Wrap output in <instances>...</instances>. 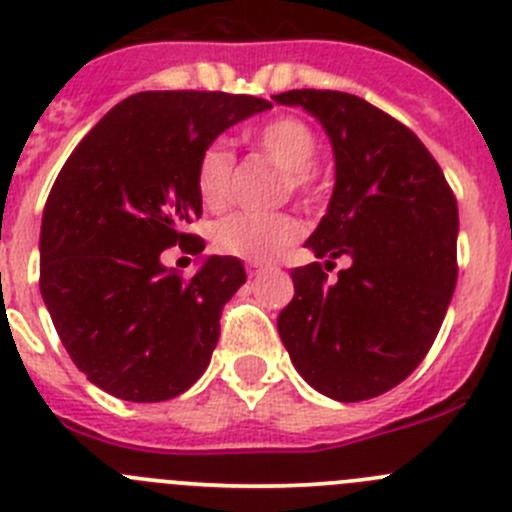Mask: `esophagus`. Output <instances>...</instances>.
Returning a JSON list of instances; mask_svg holds the SVG:
<instances>
[{"instance_id": "34e87169", "label": "esophagus", "mask_w": 512, "mask_h": 512, "mask_svg": "<svg viewBox=\"0 0 512 512\" xmlns=\"http://www.w3.org/2000/svg\"><path fill=\"white\" fill-rule=\"evenodd\" d=\"M265 270H267V265H260V262H250V265H247V275H250V277L262 275Z\"/></svg>"}]
</instances>
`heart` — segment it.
<instances>
[{
	"instance_id": "1",
	"label": "heart",
	"mask_w": 512,
	"mask_h": 512,
	"mask_svg": "<svg viewBox=\"0 0 512 512\" xmlns=\"http://www.w3.org/2000/svg\"><path fill=\"white\" fill-rule=\"evenodd\" d=\"M250 142L265 160L282 170L285 190L312 195L317 137L310 130V124L285 114L257 127L250 135ZM232 177H235V157L227 150V145L215 142L207 147L197 162V192L205 207L220 210L227 205L232 195ZM300 232V222L287 212H272V215L235 212L215 222L212 245L222 255L240 257L247 262H267L295 245Z\"/></svg>"
}]
</instances>
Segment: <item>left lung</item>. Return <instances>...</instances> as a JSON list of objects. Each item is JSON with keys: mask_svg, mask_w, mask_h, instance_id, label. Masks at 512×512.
<instances>
[{"mask_svg": "<svg viewBox=\"0 0 512 512\" xmlns=\"http://www.w3.org/2000/svg\"><path fill=\"white\" fill-rule=\"evenodd\" d=\"M277 104L310 112L335 155V190L305 247L351 265L326 282L295 267L277 332L317 393L357 403L388 393L428 355L458 280V202L413 132L362 97L292 89Z\"/></svg>", "mask_w": 512, "mask_h": 512, "instance_id": "left-lung-1", "label": "left lung"}]
</instances>
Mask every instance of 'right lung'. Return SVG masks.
Masks as SVG:
<instances>
[{"instance_id": "obj_1", "label": "right lung", "mask_w": 512, "mask_h": 512, "mask_svg": "<svg viewBox=\"0 0 512 512\" xmlns=\"http://www.w3.org/2000/svg\"><path fill=\"white\" fill-rule=\"evenodd\" d=\"M270 107L247 94H132L64 162L42 215L39 290L72 362L104 393L160 403L210 365L245 267L210 255L185 280L160 257L177 242L205 250L182 232L202 215L197 162L227 127Z\"/></svg>"}]
</instances>
